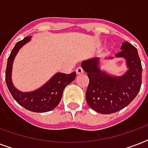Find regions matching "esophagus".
I'll use <instances>...</instances> for the list:
<instances>
[{
  "mask_svg": "<svg viewBox=\"0 0 148 148\" xmlns=\"http://www.w3.org/2000/svg\"><path fill=\"white\" fill-rule=\"evenodd\" d=\"M76 73L77 74H82L84 73V71L83 69H82V67H78L76 69Z\"/></svg>",
  "mask_w": 148,
  "mask_h": 148,
  "instance_id": "esophagus-1",
  "label": "esophagus"
}]
</instances>
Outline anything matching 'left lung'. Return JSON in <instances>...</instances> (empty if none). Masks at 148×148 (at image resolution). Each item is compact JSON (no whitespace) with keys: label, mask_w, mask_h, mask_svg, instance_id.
Masks as SVG:
<instances>
[{"label":"left lung","mask_w":148,"mask_h":148,"mask_svg":"<svg viewBox=\"0 0 148 148\" xmlns=\"http://www.w3.org/2000/svg\"><path fill=\"white\" fill-rule=\"evenodd\" d=\"M121 51L115 54L124 58L128 71L121 77H112L99 68V58L84 60L81 67L88 73L89 84L86 101L95 111L109 114L127 107L139 92L141 86L142 66L138 50L130 43H122Z\"/></svg>","instance_id":"obj_1"}]
</instances>
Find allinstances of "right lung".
Returning <instances> with one entry per match:
<instances>
[{
	"mask_svg": "<svg viewBox=\"0 0 148 148\" xmlns=\"http://www.w3.org/2000/svg\"><path fill=\"white\" fill-rule=\"evenodd\" d=\"M31 38V36H29L18 41L10 52L6 67V84L12 97L20 105L32 112H47L59 104L64 89L75 79L76 73L74 71L68 74L58 73L45 85L34 91L23 93L17 90L11 81L13 61L20 48L28 42Z\"/></svg>",
	"mask_w": 148,
	"mask_h": 148,
	"instance_id": "right-lung-1",
	"label": "right lung"
}]
</instances>
